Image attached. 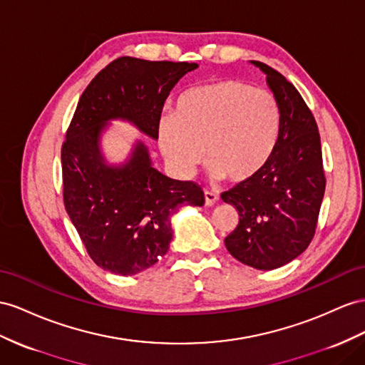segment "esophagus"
I'll use <instances>...</instances> for the list:
<instances>
[{"instance_id": "34e87169", "label": "esophagus", "mask_w": 365, "mask_h": 365, "mask_svg": "<svg viewBox=\"0 0 365 365\" xmlns=\"http://www.w3.org/2000/svg\"><path fill=\"white\" fill-rule=\"evenodd\" d=\"M203 195H205V205H207V207H212V205L219 200V194L217 192L205 191Z\"/></svg>"}]
</instances>
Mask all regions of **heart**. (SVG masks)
Instances as JSON below:
<instances>
[{"label":"heart","instance_id":"b5f03b06","mask_svg":"<svg viewBox=\"0 0 365 365\" xmlns=\"http://www.w3.org/2000/svg\"><path fill=\"white\" fill-rule=\"evenodd\" d=\"M282 126L279 101L267 89L223 80L186 91L175 114L163 112L157 143L168 166L188 177L205 157L216 179L251 180L274 154Z\"/></svg>","mask_w":365,"mask_h":365}]
</instances>
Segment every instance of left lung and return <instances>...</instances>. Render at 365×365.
Instances as JSON below:
<instances>
[{
    "instance_id": "1",
    "label": "left lung",
    "mask_w": 365,
    "mask_h": 365,
    "mask_svg": "<svg viewBox=\"0 0 365 365\" xmlns=\"http://www.w3.org/2000/svg\"><path fill=\"white\" fill-rule=\"evenodd\" d=\"M267 76L282 112L276 151L251 180L222 192L239 212L225 247L239 262L274 269L292 262L310 245L325 192L321 137L301 93L282 73L251 61Z\"/></svg>"
}]
</instances>
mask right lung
<instances>
[{
  "mask_svg": "<svg viewBox=\"0 0 365 365\" xmlns=\"http://www.w3.org/2000/svg\"><path fill=\"white\" fill-rule=\"evenodd\" d=\"M197 63L120 57L101 69L78 100L61 146L63 200L88 255L100 268L133 276L166 255L171 217L182 205L202 207L197 183L174 180L151 165L137 142L129 160L112 166L100 151L109 120L130 121L157 138L171 89Z\"/></svg>",
  "mask_w": 365,
  "mask_h": 365,
  "instance_id": "1",
  "label": "right lung"
}]
</instances>
